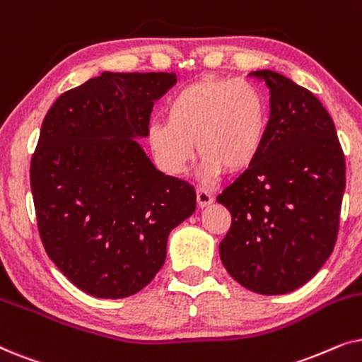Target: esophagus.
<instances>
[{"mask_svg":"<svg viewBox=\"0 0 362 362\" xmlns=\"http://www.w3.org/2000/svg\"><path fill=\"white\" fill-rule=\"evenodd\" d=\"M196 196H197V204L201 207H206L209 206L212 201H214V197L211 196V192H207L206 189H202V187H197L196 189Z\"/></svg>","mask_w":362,"mask_h":362,"instance_id":"esophagus-1","label":"esophagus"}]
</instances>
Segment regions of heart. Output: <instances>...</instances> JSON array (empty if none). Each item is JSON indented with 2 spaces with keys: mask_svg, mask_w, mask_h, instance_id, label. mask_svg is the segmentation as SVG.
<instances>
[{
  "mask_svg": "<svg viewBox=\"0 0 362 362\" xmlns=\"http://www.w3.org/2000/svg\"><path fill=\"white\" fill-rule=\"evenodd\" d=\"M269 102L244 78L206 77L182 87L166 103V120L153 122L148 141L171 175L202 156V175L239 173L260 155L269 133Z\"/></svg>",
  "mask_w": 362,
  "mask_h": 362,
  "instance_id": "obj_1",
  "label": "heart"
}]
</instances>
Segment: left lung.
I'll list each match as a JSON object with an SVG mask.
<instances>
[{"label": "left lung", "mask_w": 362, "mask_h": 362, "mask_svg": "<svg viewBox=\"0 0 362 362\" xmlns=\"http://www.w3.org/2000/svg\"><path fill=\"white\" fill-rule=\"evenodd\" d=\"M250 76L270 88L269 133L257 160L217 196L232 217L219 254L247 290L284 295L313 279L334 249L344 153L313 93L274 71Z\"/></svg>", "instance_id": "8db88e82"}]
</instances>
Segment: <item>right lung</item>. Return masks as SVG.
Segmentation results:
<instances>
[{"mask_svg": "<svg viewBox=\"0 0 362 362\" xmlns=\"http://www.w3.org/2000/svg\"><path fill=\"white\" fill-rule=\"evenodd\" d=\"M175 74L103 72L44 117L31 191L44 249L77 288L125 298L165 264L170 232L196 209L189 182L165 176L133 140Z\"/></svg>", "mask_w": 362, "mask_h": 362, "instance_id": "right-lung-1", "label": "right lung"}]
</instances>
